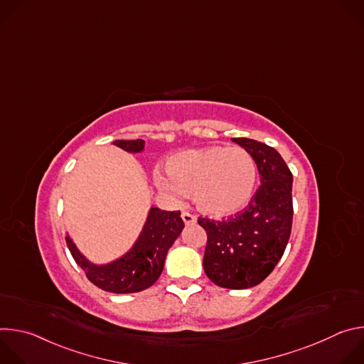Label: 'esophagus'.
I'll return each instance as SVG.
<instances>
[{"label":"esophagus","instance_id":"obj_1","mask_svg":"<svg viewBox=\"0 0 364 364\" xmlns=\"http://www.w3.org/2000/svg\"><path fill=\"white\" fill-rule=\"evenodd\" d=\"M181 219H183V222L186 223V225H194L197 220H196V218L193 216V215H190L188 212H183L181 213Z\"/></svg>","mask_w":364,"mask_h":364}]
</instances>
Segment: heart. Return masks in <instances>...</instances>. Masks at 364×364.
I'll return each mask as SVG.
<instances>
[{
    "mask_svg": "<svg viewBox=\"0 0 364 364\" xmlns=\"http://www.w3.org/2000/svg\"><path fill=\"white\" fill-rule=\"evenodd\" d=\"M168 180L157 176L160 188L193 194L197 209L215 219L243 210L253 197L257 168L242 146L209 145L177 152L167 160Z\"/></svg>",
    "mask_w": 364,
    "mask_h": 364,
    "instance_id": "heart-1",
    "label": "heart"
}]
</instances>
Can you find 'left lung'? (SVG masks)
<instances>
[{"instance_id":"8db88e82","label":"left lung","mask_w":364,"mask_h":364,"mask_svg":"<svg viewBox=\"0 0 364 364\" xmlns=\"http://www.w3.org/2000/svg\"><path fill=\"white\" fill-rule=\"evenodd\" d=\"M256 163L261 186L243 213L228 220L198 219L207 233L204 272L222 288L261 284L277 267L292 228V173L281 154L249 138H232Z\"/></svg>"}]
</instances>
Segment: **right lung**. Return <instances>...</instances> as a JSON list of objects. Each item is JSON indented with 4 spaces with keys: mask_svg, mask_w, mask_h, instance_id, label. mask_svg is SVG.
I'll return each mask as SVG.
<instances>
[{
    "mask_svg": "<svg viewBox=\"0 0 364 364\" xmlns=\"http://www.w3.org/2000/svg\"><path fill=\"white\" fill-rule=\"evenodd\" d=\"M114 145L131 154L144 151V139H117ZM180 212H166L151 207L142 230L132 247L109 264H93L66 236L69 250L87 279L97 288L114 294L139 292L155 284L164 269L168 249L184 229Z\"/></svg>",
    "mask_w": 364,
    "mask_h": 364,
    "instance_id": "add662e5",
    "label": "right lung"
}]
</instances>
